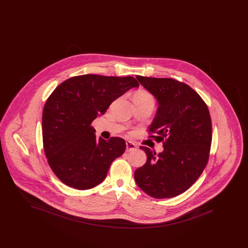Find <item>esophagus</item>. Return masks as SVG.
<instances>
[{"instance_id":"obj_1","label":"esophagus","mask_w":248,"mask_h":248,"mask_svg":"<svg viewBox=\"0 0 248 248\" xmlns=\"http://www.w3.org/2000/svg\"><path fill=\"white\" fill-rule=\"evenodd\" d=\"M137 149V145L131 141H126V152H132Z\"/></svg>"}]
</instances>
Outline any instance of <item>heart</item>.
Listing matches in <instances>:
<instances>
[{"label":"heart","instance_id":"heart-1","mask_svg":"<svg viewBox=\"0 0 248 248\" xmlns=\"http://www.w3.org/2000/svg\"><path fill=\"white\" fill-rule=\"evenodd\" d=\"M134 101H150L154 102V96L151 93H149L146 90H139L137 91L134 96H133Z\"/></svg>","mask_w":248,"mask_h":248}]
</instances>
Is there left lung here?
<instances>
[{"instance_id":"1","label":"left lung","mask_w":248,"mask_h":248,"mask_svg":"<svg viewBox=\"0 0 248 248\" xmlns=\"http://www.w3.org/2000/svg\"><path fill=\"white\" fill-rule=\"evenodd\" d=\"M158 101L149 132L163 141L160 154L141 146L146 164L135 172L138 186L148 195L172 198L186 191L199 178L208 162L212 124L208 108L191 87L171 78L137 76Z\"/></svg>"}]
</instances>
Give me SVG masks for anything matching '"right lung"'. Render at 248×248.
Instances as JSON below:
<instances>
[{"mask_svg":"<svg viewBox=\"0 0 248 248\" xmlns=\"http://www.w3.org/2000/svg\"><path fill=\"white\" fill-rule=\"evenodd\" d=\"M138 81L131 76L85 74L60 83L48 97L42 118L44 150L55 175L67 186L88 189L101 183L124 153L121 138L96 140L92 122Z\"/></svg>","mask_w":248,"mask_h":248,"instance_id":"obj_1","label":"right lung"}]
</instances>
